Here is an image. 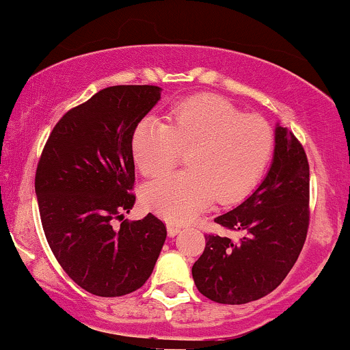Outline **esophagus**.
I'll list each match as a JSON object with an SVG mask.
<instances>
[{
  "instance_id": "esophagus-1",
  "label": "esophagus",
  "mask_w": 350,
  "mask_h": 350,
  "mask_svg": "<svg viewBox=\"0 0 350 350\" xmlns=\"http://www.w3.org/2000/svg\"><path fill=\"white\" fill-rule=\"evenodd\" d=\"M180 230H182V228H180L178 225H174V223H168V225H167L168 237H176V234L180 233Z\"/></svg>"
}]
</instances>
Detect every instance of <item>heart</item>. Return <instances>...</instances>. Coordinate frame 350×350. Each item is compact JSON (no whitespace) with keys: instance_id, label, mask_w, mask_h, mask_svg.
<instances>
[{"instance_id":"obj_1","label":"heart","mask_w":350,"mask_h":350,"mask_svg":"<svg viewBox=\"0 0 350 350\" xmlns=\"http://www.w3.org/2000/svg\"><path fill=\"white\" fill-rule=\"evenodd\" d=\"M132 157L144 176L163 175L185 154L187 170L144 188L148 210L168 221H191L213 200L234 203L258 185L274 148L271 125L215 94L178 102L167 124L144 119L132 132Z\"/></svg>"}]
</instances>
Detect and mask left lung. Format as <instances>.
<instances>
[{"label": "left lung", "mask_w": 350, "mask_h": 350, "mask_svg": "<svg viewBox=\"0 0 350 350\" xmlns=\"http://www.w3.org/2000/svg\"><path fill=\"white\" fill-rule=\"evenodd\" d=\"M309 162L288 129H276L268 175L241 205L215 218L238 241L205 234L191 274L198 291L219 304H246L273 293L297 261L309 228Z\"/></svg>", "instance_id": "1"}]
</instances>
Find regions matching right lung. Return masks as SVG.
<instances>
[{
	"mask_svg": "<svg viewBox=\"0 0 350 350\" xmlns=\"http://www.w3.org/2000/svg\"><path fill=\"white\" fill-rule=\"evenodd\" d=\"M159 99L157 85L99 90L59 119L38 162L34 187L49 248L70 280L96 296L142 288L167 238L155 215L124 219L135 203L132 132Z\"/></svg>",
	"mask_w": 350,
	"mask_h": 350,
	"instance_id": "obj_1",
	"label": "right lung"
}]
</instances>
